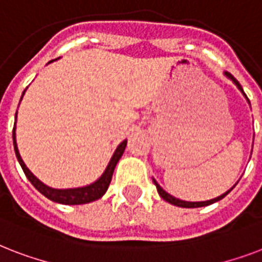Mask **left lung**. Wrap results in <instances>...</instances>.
Listing matches in <instances>:
<instances>
[{"label": "left lung", "mask_w": 262, "mask_h": 262, "mask_svg": "<svg viewBox=\"0 0 262 262\" xmlns=\"http://www.w3.org/2000/svg\"><path fill=\"white\" fill-rule=\"evenodd\" d=\"M224 75L227 76V77H228V79H230V80H232V83L235 84L236 87H238V90H239L241 92H242V94L245 95V98L248 99V96H246V94H245L244 90H242V87H241V84L238 83V80H236L235 77H234V76H232V75H230V73H227V72H226ZM248 102H249V99H248ZM154 183H155V185H156V189H158V193H159V195H160V197H162V199L166 200L167 203L172 204V205H177V207H182V208H199V207H207V205H211V204L216 203V201H219V200H222V199H223V197H226V195H227L228 193H230V191L232 190V187H234V186H232L231 189H230V190H227V191H226V193H223V194H222V195H219V197H216V199L208 200V201H199V203H191V201H183V200L175 199V197H172L171 194H168L167 191L163 190V189H162V186H160L159 183L156 182L155 179H154Z\"/></svg>", "instance_id": "obj_1"}]
</instances>
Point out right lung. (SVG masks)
Here are the masks:
<instances>
[{"label":"right lung","instance_id":"add662e5","mask_svg":"<svg viewBox=\"0 0 262 262\" xmlns=\"http://www.w3.org/2000/svg\"><path fill=\"white\" fill-rule=\"evenodd\" d=\"M53 62V61H50ZM24 95V92H23ZM21 95V98H23ZM16 118H17V111H16ZM16 122H14L13 126V147H14V152H16V158H17L18 163L21 166L23 171L26 174V177L28 178L34 187L38 191H40L45 197H47L51 201H54V203H59V204H65V205H80V204H87V203H92L95 200H99L102 197L104 193L108 189V185L111 182V178H113V172H114V168L118 163V160L121 159V156H122L123 151H125V148H126L127 141L126 140H123L122 143L119 144L117 149H115L114 155L110 159L108 164H107L106 170L102 174V177L98 179V181H95L94 183H91V185H87V186L83 187H75V189H54V187H50L45 185L42 181H39L36 177H35L32 172L30 171V168L27 167L26 163L23 162L21 156L18 154V148L17 144H16Z\"/></svg>","mask_w":262,"mask_h":262}]
</instances>
